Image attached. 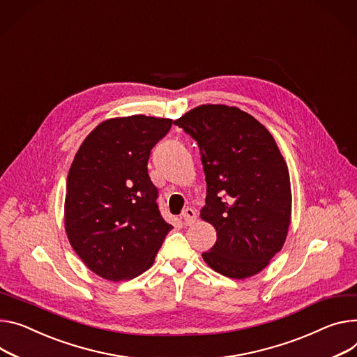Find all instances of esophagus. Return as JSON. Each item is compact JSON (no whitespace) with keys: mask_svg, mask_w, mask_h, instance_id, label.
<instances>
[{"mask_svg":"<svg viewBox=\"0 0 357 357\" xmlns=\"http://www.w3.org/2000/svg\"><path fill=\"white\" fill-rule=\"evenodd\" d=\"M181 217H183V220H184V225L191 226V225H195L196 220H197V213H196L195 208L187 207V208L183 211Z\"/></svg>","mask_w":357,"mask_h":357,"instance_id":"34e87169","label":"esophagus"}]
</instances>
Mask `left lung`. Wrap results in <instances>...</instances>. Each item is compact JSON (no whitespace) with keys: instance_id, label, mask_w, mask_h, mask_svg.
Here are the masks:
<instances>
[{"instance_id":"obj_1","label":"left lung","mask_w":357,"mask_h":357,"mask_svg":"<svg viewBox=\"0 0 357 357\" xmlns=\"http://www.w3.org/2000/svg\"><path fill=\"white\" fill-rule=\"evenodd\" d=\"M197 142L207 183L200 217L217 231L204 261L231 279L260 273L291 218L287 164L268 130L237 107L204 104L174 121Z\"/></svg>"}]
</instances>
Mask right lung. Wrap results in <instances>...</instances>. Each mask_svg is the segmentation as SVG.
Wrapping results in <instances>:
<instances>
[{
  "mask_svg": "<svg viewBox=\"0 0 357 357\" xmlns=\"http://www.w3.org/2000/svg\"><path fill=\"white\" fill-rule=\"evenodd\" d=\"M172 124L143 114L105 120L73 160L64 203L67 237L105 280L140 276L173 229L160 214L158 191L147 172L151 149Z\"/></svg>",
  "mask_w": 357,
  "mask_h": 357,
  "instance_id": "1",
  "label": "right lung"
}]
</instances>
